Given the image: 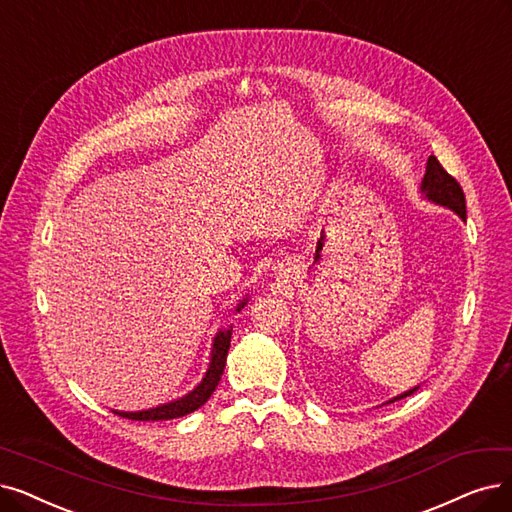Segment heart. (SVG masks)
<instances>
[{"mask_svg": "<svg viewBox=\"0 0 512 512\" xmlns=\"http://www.w3.org/2000/svg\"><path fill=\"white\" fill-rule=\"evenodd\" d=\"M224 239H227V237H224Z\"/></svg>", "mask_w": 512, "mask_h": 512, "instance_id": "1", "label": "heart"}]
</instances>
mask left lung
<instances>
[{
  "label": "left lung",
  "mask_w": 512,
  "mask_h": 512,
  "mask_svg": "<svg viewBox=\"0 0 512 512\" xmlns=\"http://www.w3.org/2000/svg\"><path fill=\"white\" fill-rule=\"evenodd\" d=\"M422 193L431 201L441 203V206H445V208H452L460 218H466V199H464V191L460 187V182L452 174H447V170L441 166L435 155H431L426 161ZM414 391L416 388H412V391H407L405 395H401L397 399L412 395Z\"/></svg>",
  "instance_id": "1"
}]
</instances>
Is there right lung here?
<instances>
[{"label":"right lung","mask_w":512,"mask_h":512,"mask_svg":"<svg viewBox=\"0 0 512 512\" xmlns=\"http://www.w3.org/2000/svg\"><path fill=\"white\" fill-rule=\"evenodd\" d=\"M243 304L245 302L239 304V309H243ZM229 346H231V330L220 332L214 338L212 361H210V367H208V372H206V378H203L201 384L195 388L193 393H189L187 397L176 399V401L166 403V405L153 407V410H147V412H115V414H119L121 418L149 422V420H172V418H180V416H187V414L195 412L197 407H201L203 403H206L212 397V393L216 391V386L220 382V376L224 372V363H227Z\"/></svg>","instance_id":"1"}]
</instances>
